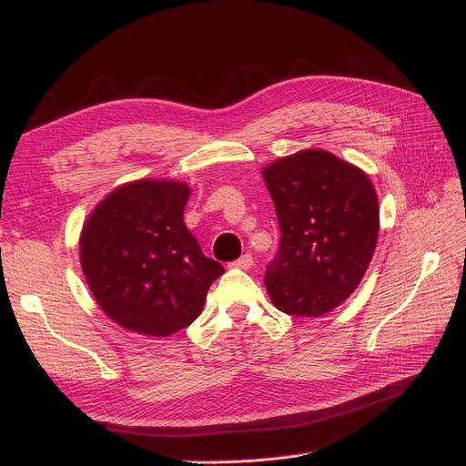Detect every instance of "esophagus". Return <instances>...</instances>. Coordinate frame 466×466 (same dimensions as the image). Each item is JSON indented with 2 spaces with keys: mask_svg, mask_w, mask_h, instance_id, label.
Returning <instances> with one entry per match:
<instances>
[{
  "mask_svg": "<svg viewBox=\"0 0 466 466\" xmlns=\"http://www.w3.org/2000/svg\"><path fill=\"white\" fill-rule=\"evenodd\" d=\"M229 266H231V268H241V270H248V268L252 266V257H250V255H243L241 258L231 262Z\"/></svg>",
  "mask_w": 466,
  "mask_h": 466,
  "instance_id": "obj_1",
  "label": "esophagus"
}]
</instances>
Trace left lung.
Returning <instances> with one entry per match:
<instances>
[{
	"mask_svg": "<svg viewBox=\"0 0 466 466\" xmlns=\"http://www.w3.org/2000/svg\"><path fill=\"white\" fill-rule=\"evenodd\" d=\"M279 250L264 286L281 313L322 317L354 293L373 258L379 202L360 167L324 149H301L262 168Z\"/></svg>",
	"mask_w": 466,
	"mask_h": 466,
	"instance_id": "1",
	"label": "left lung"
}]
</instances>
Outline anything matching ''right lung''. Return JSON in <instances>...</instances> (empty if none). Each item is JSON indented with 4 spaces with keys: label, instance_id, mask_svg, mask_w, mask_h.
Wrapping results in <instances>:
<instances>
[{
    "label": "right lung",
    "instance_id": "1",
    "mask_svg": "<svg viewBox=\"0 0 466 466\" xmlns=\"http://www.w3.org/2000/svg\"><path fill=\"white\" fill-rule=\"evenodd\" d=\"M188 196L185 182L139 178L83 223L81 270L98 307L126 330L163 338L188 327L225 272L185 225Z\"/></svg>",
    "mask_w": 466,
    "mask_h": 466
}]
</instances>
